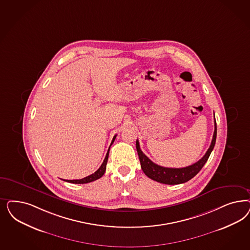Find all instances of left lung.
I'll list each match as a JSON object with an SVG mask.
<instances>
[{
    "label": "left lung",
    "mask_w": 250,
    "mask_h": 250,
    "mask_svg": "<svg viewBox=\"0 0 250 250\" xmlns=\"http://www.w3.org/2000/svg\"><path fill=\"white\" fill-rule=\"evenodd\" d=\"M216 135H217V128H216V121L214 118V132L211 140V144L209 145L208 151L203 155L202 159L196 162L193 165L182 167V168H169V167H164L161 166H158L151 161L145 153L142 152L139 141H136V149H137L139 159L141 162V167L144 171L145 175L151 179L155 180L157 182H160L163 184L167 185H177L185 183L195 177L202 167L205 165V163L208 160L209 154L213 150V147L216 142Z\"/></svg>",
    "instance_id": "obj_1"
}]
</instances>
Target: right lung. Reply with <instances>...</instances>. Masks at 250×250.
I'll return each instance as SVG.
<instances>
[{
	"label": "right lung",
	"mask_w": 250,
	"mask_h": 250,
	"mask_svg": "<svg viewBox=\"0 0 250 250\" xmlns=\"http://www.w3.org/2000/svg\"><path fill=\"white\" fill-rule=\"evenodd\" d=\"M116 136H117V135H115V136L113 137L112 142H111L110 146H111L113 143H114V141H115V139H116ZM110 146H109V148H108L107 153L105 154V159H104V161L102 163L101 167H100L94 174L90 175L88 177H83V178H82V179H73V180H65V181L70 182V183H73V184H85V183H89V182L95 181V180H97L98 178H100V177H102V176L105 174V167H106V163H107V159H108V153H109Z\"/></svg>",
	"instance_id": "add662e5"
}]
</instances>
